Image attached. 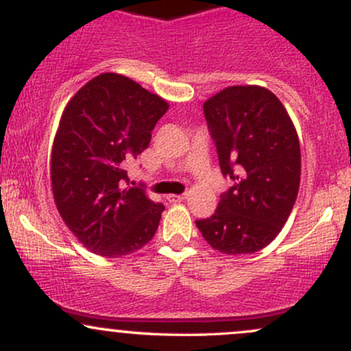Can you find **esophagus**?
<instances>
[{"label":"esophagus","mask_w":351,"mask_h":351,"mask_svg":"<svg viewBox=\"0 0 351 351\" xmlns=\"http://www.w3.org/2000/svg\"><path fill=\"white\" fill-rule=\"evenodd\" d=\"M167 199L170 201V203H181V201L184 199V195H168Z\"/></svg>","instance_id":"1"}]
</instances>
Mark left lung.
Listing matches in <instances>:
<instances>
[{"label":"left lung","mask_w":351,"mask_h":351,"mask_svg":"<svg viewBox=\"0 0 351 351\" xmlns=\"http://www.w3.org/2000/svg\"><path fill=\"white\" fill-rule=\"evenodd\" d=\"M219 167L234 184L215 215L196 221L216 251L241 256L264 249L289 219L300 184V143L291 117L271 90L232 86L203 106Z\"/></svg>","instance_id":"1"}]
</instances>
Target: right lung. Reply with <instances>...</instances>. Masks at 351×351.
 <instances>
[{"label": "right lung", "instance_id": "add662e5", "mask_svg": "<svg viewBox=\"0 0 351 351\" xmlns=\"http://www.w3.org/2000/svg\"><path fill=\"white\" fill-rule=\"evenodd\" d=\"M167 100L106 72L79 88L60 117L51 183L64 223L84 247L122 257L150 243L165 206L128 184L125 165L150 145Z\"/></svg>", "mask_w": 351, "mask_h": 351}]
</instances>
